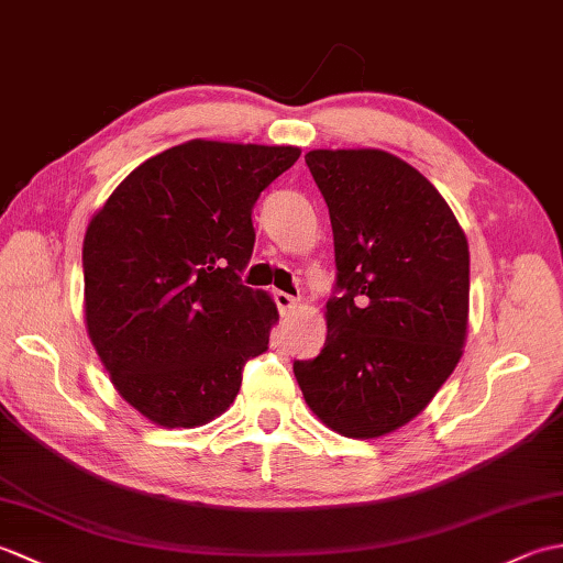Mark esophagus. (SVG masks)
<instances>
[{
  "mask_svg": "<svg viewBox=\"0 0 563 563\" xmlns=\"http://www.w3.org/2000/svg\"><path fill=\"white\" fill-rule=\"evenodd\" d=\"M273 297H275V305H278V309H280V314H290L292 309L297 307V302H300L295 295H288L283 290H275Z\"/></svg>",
  "mask_w": 563,
  "mask_h": 563,
  "instance_id": "34e87169",
  "label": "esophagus"
}]
</instances>
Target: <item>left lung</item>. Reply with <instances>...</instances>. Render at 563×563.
Here are the masks:
<instances>
[{"label": "left lung", "mask_w": 563, "mask_h": 563, "mask_svg": "<svg viewBox=\"0 0 563 563\" xmlns=\"http://www.w3.org/2000/svg\"><path fill=\"white\" fill-rule=\"evenodd\" d=\"M329 206L339 297L327 343L295 377L321 423L345 438L394 433L460 363L470 321V244L450 206L385 150H312Z\"/></svg>", "instance_id": "obj_1"}]
</instances>
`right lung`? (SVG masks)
<instances>
[{"mask_svg":"<svg viewBox=\"0 0 563 563\" xmlns=\"http://www.w3.org/2000/svg\"><path fill=\"white\" fill-rule=\"evenodd\" d=\"M300 147L188 140L130 172L84 234V324L118 394L162 428L234 404L278 307L242 285L261 190Z\"/></svg>","mask_w":563,"mask_h":563,"instance_id":"right-lung-1","label":"right lung"}]
</instances>
